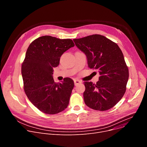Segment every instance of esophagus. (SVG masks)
Wrapping results in <instances>:
<instances>
[{
  "label": "esophagus",
  "mask_w": 147,
  "mask_h": 147,
  "mask_svg": "<svg viewBox=\"0 0 147 147\" xmlns=\"http://www.w3.org/2000/svg\"><path fill=\"white\" fill-rule=\"evenodd\" d=\"M74 85L77 86V84H78L81 83V81H80V80H74Z\"/></svg>",
  "instance_id": "esophagus-1"
}]
</instances>
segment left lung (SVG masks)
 <instances>
[{"label": "left lung", "mask_w": 147, "mask_h": 147, "mask_svg": "<svg viewBox=\"0 0 147 147\" xmlns=\"http://www.w3.org/2000/svg\"><path fill=\"white\" fill-rule=\"evenodd\" d=\"M73 40L86 54L88 66L98 70L100 74L96 84L84 82L86 90L83 96L86 105L100 111L113 108L123 96L129 76L121 49L114 42L99 34Z\"/></svg>", "instance_id": "left-lung-1"}]
</instances>
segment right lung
I'll use <instances>...</instances> for the list:
<instances>
[{
    "label": "right lung",
    "instance_id": "1",
    "mask_svg": "<svg viewBox=\"0 0 147 147\" xmlns=\"http://www.w3.org/2000/svg\"><path fill=\"white\" fill-rule=\"evenodd\" d=\"M74 46L70 39L45 35L32 41L27 50L22 66L24 92L34 105L46 114L58 113L68 107L74 81L65 78L56 83L52 74L62 54Z\"/></svg>",
    "mask_w": 147,
    "mask_h": 147
}]
</instances>
